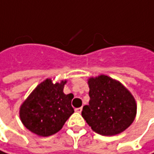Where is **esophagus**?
I'll use <instances>...</instances> for the list:
<instances>
[{
    "label": "esophagus",
    "mask_w": 154,
    "mask_h": 154,
    "mask_svg": "<svg viewBox=\"0 0 154 154\" xmlns=\"http://www.w3.org/2000/svg\"><path fill=\"white\" fill-rule=\"evenodd\" d=\"M82 110H83V108H82V107H79V108H77V109H76L75 111H76L77 112L81 113V112H82Z\"/></svg>",
    "instance_id": "obj_1"
}]
</instances>
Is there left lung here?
<instances>
[{
    "label": "left lung",
    "mask_w": 154,
    "mask_h": 154,
    "mask_svg": "<svg viewBox=\"0 0 154 154\" xmlns=\"http://www.w3.org/2000/svg\"><path fill=\"white\" fill-rule=\"evenodd\" d=\"M90 101L82 116L91 129L104 136L119 134L133 122L137 104L131 92L117 80L100 75L88 80Z\"/></svg>",
    "instance_id": "obj_1"
}]
</instances>
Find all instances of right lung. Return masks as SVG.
Wrapping results in <instances>:
<instances>
[{"mask_svg":"<svg viewBox=\"0 0 154 154\" xmlns=\"http://www.w3.org/2000/svg\"><path fill=\"white\" fill-rule=\"evenodd\" d=\"M66 82L53 84L48 78L36 86L20 108V118L27 129L42 137L53 135L62 129L74 112L73 95L63 93Z\"/></svg>","mask_w":154,"mask_h":154,"instance_id":"1","label":"right lung"}]
</instances>
